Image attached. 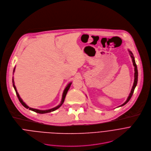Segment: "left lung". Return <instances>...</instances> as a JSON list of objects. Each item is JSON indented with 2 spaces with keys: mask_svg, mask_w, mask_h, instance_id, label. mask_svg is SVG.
<instances>
[{
  "mask_svg": "<svg viewBox=\"0 0 151 151\" xmlns=\"http://www.w3.org/2000/svg\"><path fill=\"white\" fill-rule=\"evenodd\" d=\"M129 52H130V56H131V57H132V58L133 64V65H134V72H135V73H134V80L133 86V87H132V90H131V92H130V95H129V97H128L127 101H126L123 104H122L121 106H122L124 105L125 104H126L130 101V99H131V98H132V95H133V94L134 88H135V87H136V85H137V83L138 71H137V65H136V62H135V60H134V56H133V55L132 52L130 50H129Z\"/></svg>",
  "mask_w": 151,
  "mask_h": 151,
  "instance_id": "left-lung-1",
  "label": "left lung"
}]
</instances>
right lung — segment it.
Segmentation results:
<instances>
[{"instance_id":"add662e5","label":"right lung","mask_w":151,"mask_h":151,"mask_svg":"<svg viewBox=\"0 0 151 151\" xmlns=\"http://www.w3.org/2000/svg\"><path fill=\"white\" fill-rule=\"evenodd\" d=\"M14 71H15V68H14ZM12 83H13V86H14V89H15V92H16L17 96V97H18V99H19V102H21V104H22V105L25 108H26L27 109H29V110H32V111H34V112H37V113H39V114H45V113L50 112H52V111H55L56 109H58L60 106H61L63 105V104L64 103V100H65V98L66 95H67V92H68V90H69V88H70V86H71V84H72V83H69V84L67 85V86L66 87V88H65L64 91V92H63V98H62L61 102V104H60L59 105H58L57 106H56V107H55V108H52V109H48V110H39V109H34V108H29V106H27V105H26V104H25L22 101V100L21 99V98L19 97V94H18V93L17 92V88H16L15 86V84H14V78L12 79Z\"/></svg>"}]
</instances>
